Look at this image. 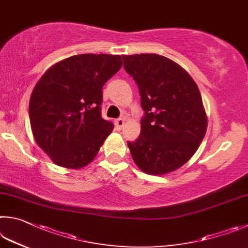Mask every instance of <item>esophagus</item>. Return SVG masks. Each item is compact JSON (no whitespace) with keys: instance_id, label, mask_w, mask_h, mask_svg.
<instances>
[{"instance_id":"obj_1","label":"esophagus","mask_w":248,"mask_h":248,"mask_svg":"<svg viewBox=\"0 0 248 248\" xmlns=\"http://www.w3.org/2000/svg\"><path fill=\"white\" fill-rule=\"evenodd\" d=\"M124 124H125V120L124 119H117L115 121V126H116V128H119V129H121L122 127H123Z\"/></svg>"}]
</instances>
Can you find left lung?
Listing matches in <instances>:
<instances>
[{
  "instance_id": "1",
  "label": "left lung",
  "mask_w": 248,
  "mask_h": 248,
  "mask_svg": "<svg viewBox=\"0 0 248 248\" xmlns=\"http://www.w3.org/2000/svg\"><path fill=\"white\" fill-rule=\"evenodd\" d=\"M123 60L145 111L140 136L128 142L133 160L147 174H168L184 166L205 137L208 119L202 94L192 76L166 56L142 53Z\"/></svg>"
}]
</instances>
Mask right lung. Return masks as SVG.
Listing matches in <instances>:
<instances>
[{
    "label": "right lung",
    "mask_w": 248,
    "mask_h": 248,
    "mask_svg": "<svg viewBox=\"0 0 248 248\" xmlns=\"http://www.w3.org/2000/svg\"><path fill=\"white\" fill-rule=\"evenodd\" d=\"M122 65L121 55H74L38 80L30 95V126L55 164L79 170L93 162L114 128L100 113L102 87Z\"/></svg>",
    "instance_id": "obj_1"
}]
</instances>
